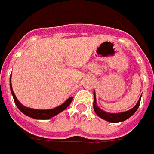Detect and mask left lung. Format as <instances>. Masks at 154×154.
Instances as JSON below:
<instances>
[{
    "label": "left lung",
    "mask_w": 154,
    "mask_h": 154,
    "mask_svg": "<svg viewBox=\"0 0 154 154\" xmlns=\"http://www.w3.org/2000/svg\"><path fill=\"white\" fill-rule=\"evenodd\" d=\"M140 98H141V95H140V99H139V100L136 103V105L133 108H131L129 111L123 112H119V113H111V112H105L103 110H101L97 106L95 93L94 92V110L95 113L97 114L100 119L106 120L107 122H110V123H119V122H123L125 120L128 119L129 118H130L137 111V109H138L139 106H140Z\"/></svg>",
    "instance_id": "8db88e82"
}]
</instances>
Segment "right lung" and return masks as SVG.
Here are the masks:
<instances>
[{"label":"right lung","mask_w":154,"mask_h":154,"mask_svg":"<svg viewBox=\"0 0 154 154\" xmlns=\"http://www.w3.org/2000/svg\"><path fill=\"white\" fill-rule=\"evenodd\" d=\"M10 88H11V92L13 94V97H14V102L16 104L17 107L19 109L20 112H22L24 115L28 116L29 118H32L35 119H49L51 118L56 116L57 114L60 113L61 112H63L65 109H66L69 105L72 102V99L73 97H70L68 98L64 102V103L57 106L55 108L53 109H48V110H39V109H33V108H29V107H26L23 106L22 104L19 102L18 100V99L16 97L15 94H14V90H13V88H12V83H11V77H10Z\"/></svg>","instance_id":"right-lung-1"}]
</instances>
